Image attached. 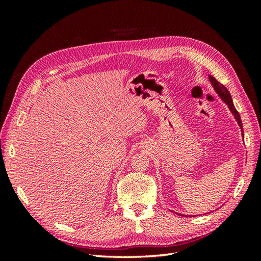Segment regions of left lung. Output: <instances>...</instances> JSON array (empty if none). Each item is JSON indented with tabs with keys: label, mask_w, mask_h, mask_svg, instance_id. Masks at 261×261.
Segmentation results:
<instances>
[{
	"label": "left lung",
	"mask_w": 261,
	"mask_h": 261,
	"mask_svg": "<svg viewBox=\"0 0 261 261\" xmlns=\"http://www.w3.org/2000/svg\"><path fill=\"white\" fill-rule=\"evenodd\" d=\"M208 79H210V82L212 83V85H213V87H214L215 92L219 94L220 97L223 99L225 104H228V107H229L230 111L232 112V114L234 115L236 120L238 121V124H239L240 129H241V132H242V136H243V127H242V122H241L240 114H239V112H238V111H237L236 108H234V104H233V102H232L230 92H229L228 90H226V87H225L224 85H222L220 82L216 81L213 76H210Z\"/></svg>",
	"instance_id": "left-lung-1"
}]
</instances>
